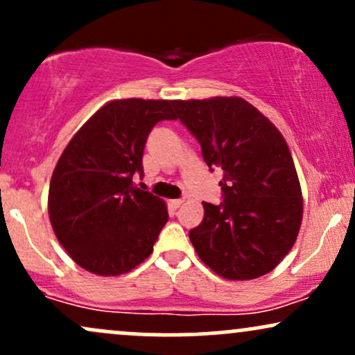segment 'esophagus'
<instances>
[{
  "mask_svg": "<svg viewBox=\"0 0 355 355\" xmlns=\"http://www.w3.org/2000/svg\"><path fill=\"white\" fill-rule=\"evenodd\" d=\"M182 203H183L182 198H175V200H170V205H172V209H175V210H177L178 207L182 205Z\"/></svg>",
  "mask_w": 355,
  "mask_h": 355,
  "instance_id": "esophagus-1",
  "label": "esophagus"
}]
</instances>
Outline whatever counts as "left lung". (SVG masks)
<instances>
[{
    "instance_id": "obj_1",
    "label": "left lung",
    "mask_w": 355,
    "mask_h": 355,
    "mask_svg": "<svg viewBox=\"0 0 355 355\" xmlns=\"http://www.w3.org/2000/svg\"><path fill=\"white\" fill-rule=\"evenodd\" d=\"M175 120L197 138L210 172L222 168V200L203 203L189 232L203 263L223 279L248 280L274 270L294 245L302 193L291 150L279 130L237 96L175 101Z\"/></svg>"
}]
</instances>
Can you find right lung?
<instances>
[{"label":"right lung","instance_id":"add662e5","mask_svg":"<svg viewBox=\"0 0 355 355\" xmlns=\"http://www.w3.org/2000/svg\"><path fill=\"white\" fill-rule=\"evenodd\" d=\"M175 101L115 100L71 138L53 172L48 211L56 239L85 270L120 275L152 254L168 220L165 203L133 185L146 138L175 120Z\"/></svg>","mask_w":355,"mask_h":355}]
</instances>
